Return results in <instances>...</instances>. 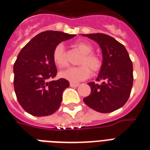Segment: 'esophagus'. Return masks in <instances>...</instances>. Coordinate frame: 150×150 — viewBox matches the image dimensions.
Segmentation results:
<instances>
[{
	"mask_svg": "<svg viewBox=\"0 0 150 150\" xmlns=\"http://www.w3.org/2000/svg\"><path fill=\"white\" fill-rule=\"evenodd\" d=\"M79 86V84L78 83H74V82H70V86L71 87H78Z\"/></svg>",
	"mask_w": 150,
	"mask_h": 150,
	"instance_id": "34e87169",
	"label": "esophagus"
}]
</instances>
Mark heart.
<instances>
[{"label": "heart", "instance_id": "1", "mask_svg": "<svg viewBox=\"0 0 150 150\" xmlns=\"http://www.w3.org/2000/svg\"><path fill=\"white\" fill-rule=\"evenodd\" d=\"M78 50L82 54L80 59L79 67H70L65 70L61 71L60 76L71 82H78L88 79L91 75V71L97 73L102 68V60L96 54H93V48L91 44L86 42H76L74 43ZM53 60L54 64L59 68H64L68 65L65 49L63 44H58L53 51Z\"/></svg>", "mask_w": 150, "mask_h": 150}]
</instances>
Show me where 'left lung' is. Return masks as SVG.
I'll return each instance as SVG.
<instances>
[{"instance_id":"left-lung-1","label":"left lung","mask_w":150,"mask_h":150,"mask_svg":"<svg viewBox=\"0 0 150 150\" xmlns=\"http://www.w3.org/2000/svg\"><path fill=\"white\" fill-rule=\"evenodd\" d=\"M100 45L103 64L97 81L89 82L91 93L83 99L86 104L100 113H110L121 108L130 96L133 85V66L128 53L118 41L103 33L82 34Z\"/></svg>"}]
</instances>
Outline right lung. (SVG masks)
<instances>
[{
    "label": "right lung",
    "mask_w": 150,
    "mask_h": 150,
    "mask_svg": "<svg viewBox=\"0 0 150 150\" xmlns=\"http://www.w3.org/2000/svg\"><path fill=\"white\" fill-rule=\"evenodd\" d=\"M74 36L63 32H43L19 52L14 64V88L18 101L27 113L47 116L59 108L69 82L64 79L48 82L57 72L53 51L62 41Z\"/></svg>",
    "instance_id": "add662e5"
}]
</instances>
